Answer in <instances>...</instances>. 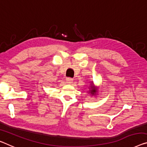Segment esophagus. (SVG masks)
<instances>
[{
  "instance_id": "esophagus-1",
  "label": "esophagus",
  "mask_w": 147,
  "mask_h": 147,
  "mask_svg": "<svg viewBox=\"0 0 147 147\" xmlns=\"http://www.w3.org/2000/svg\"><path fill=\"white\" fill-rule=\"evenodd\" d=\"M73 79L70 78H66V82L67 83H68V84H71L72 83H73Z\"/></svg>"
}]
</instances>
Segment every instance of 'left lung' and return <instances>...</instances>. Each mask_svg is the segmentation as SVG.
<instances>
[{
	"mask_svg": "<svg viewBox=\"0 0 147 147\" xmlns=\"http://www.w3.org/2000/svg\"><path fill=\"white\" fill-rule=\"evenodd\" d=\"M89 90L88 91V92H89V93H90L91 96L96 95V94L98 93V87H97L94 85L93 81H91V83H90V87H89Z\"/></svg>",
	"mask_w": 147,
	"mask_h": 147,
	"instance_id": "8db88e82",
	"label": "left lung"
}]
</instances>
